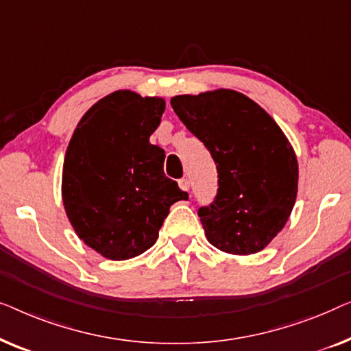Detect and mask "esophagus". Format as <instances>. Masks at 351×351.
<instances>
[{
    "label": "esophagus",
    "mask_w": 351,
    "mask_h": 351,
    "mask_svg": "<svg viewBox=\"0 0 351 351\" xmlns=\"http://www.w3.org/2000/svg\"><path fill=\"white\" fill-rule=\"evenodd\" d=\"M178 184H180L182 191H189L191 182H189V180H187V178H181V180H178Z\"/></svg>",
    "instance_id": "34e87169"
}]
</instances>
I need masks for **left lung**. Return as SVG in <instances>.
Instances as JSON below:
<instances>
[{"label": "left lung", "mask_w": 351, "mask_h": 351, "mask_svg": "<svg viewBox=\"0 0 351 351\" xmlns=\"http://www.w3.org/2000/svg\"><path fill=\"white\" fill-rule=\"evenodd\" d=\"M170 103L218 171L213 202L199 208L206 239L230 254L264 250L285 227L298 194V160L281 128L235 90L178 95Z\"/></svg>", "instance_id": "8db88e82"}]
</instances>
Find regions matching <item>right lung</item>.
<instances>
[{
	"label": "right lung",
	"mask_w": 351,
	"mask_h": 351,
	"mask_svg": "<svg viewBox=\"0 0 351 351\" xmlns=\"http://www.w3.org/2000/svg\"><path fill=\"white\" fill-rule=\"evenodd\" d=\"M165 101L119 90L88 110L68 145L62 194L84 243L124 261L156 243L175 202L187 192L164 173L165 151L151 145Z\"/></svg>",
	"instance_id": "1"
}]
</instances>
